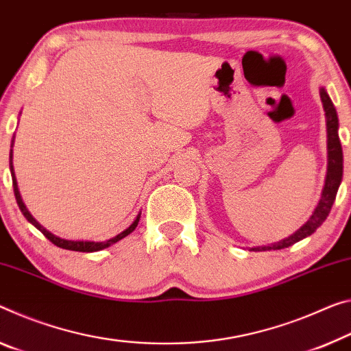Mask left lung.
Returning a JSON list of instances; mask_svg holds the SVG:
<instances>
[{
  "label": "left lung",
  "mask_w": 351,
  "mask_h": 351,
  "mask_svg": "<svg viewBox=\"0 0 351 351\" xmlns=\"http://www.w3.org/2000/svg\"><path fill=\"white\" fill-rule=\"evenodd\" d=\"M320 98H322V103H324V109L326 115V131H328V173H326V181H325L324 192H322L320 202L317 204L314 214L311 215V219L306 221V223L300 228L297 232H293L292 236L286 237L285 241L274 243V245L252 248L253 252H263V250L264 252H267V250H282L293 245V243H297L298 241H302V239L315 232L317 228L326 220V217L332 208V203H335L336 195H337V189L341 186V181H342L343 158H342L341 141H339V132H337L339 120H337L335 104H332L330 97H328L325 88H320Z\"/></svg>",
  "instance_id": "obj_1"
}]
</instances>
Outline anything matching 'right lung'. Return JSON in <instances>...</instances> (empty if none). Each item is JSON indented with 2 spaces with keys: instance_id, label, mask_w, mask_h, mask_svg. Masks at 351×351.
I'll list each match as a JSON object with an SVG mask.
<instances>
[{
  "instance_id": "add662e5",
  "label": "right lung",
  "mask_w": 351,
  "mask_h": 351,
  "mask_svg": "<svg viewBox=\"0 0 351 351\" xmlns=\"http://www.w3.org/2000/svg\"><path fill=\"white\" fill-rule=\"evenodd\" d=\"M12 142H14V141H12ZM9 158H10V173H12L14 193H15V199H16V203H19V208H20V210H21V213H23V215L26 217V220H27V221H31V223L34 225V226L37 228V230L40 231L42 234L48 239L49 242L54 243L56 247H60V248H64V250H71V252H82V253L99 252V250L108 248L109 245H112V243L119 242L120 239L126 237L128 234H131V232L136 230V226H137V223H138V219H141V214H138V215L136 217V220L132 221V225H131L130 228H126V230H125L123 232H120L119 236H115V237H112V239H109V241H106V242H84V241H77V242H75V241H65V239H60V237H58V236L51 234V232L47 231L45 228H43L42 225H38V223H37L34 217H32L29 213H27V209H26L25 203L21 202V197H20V192H19V186H16V180H15V175H14V167H12V152H10V156H9Z\"/></svg>"
}]
</instances>
